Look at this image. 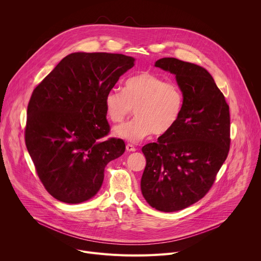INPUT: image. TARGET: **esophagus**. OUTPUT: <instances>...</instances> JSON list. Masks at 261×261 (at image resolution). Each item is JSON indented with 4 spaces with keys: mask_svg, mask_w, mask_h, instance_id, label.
I'll return each mask as SVG.
<instances>
[{
    "mask_svg": "<svg viewBox=\"0 0 261 261\" xmlns=\"http://www.w3.org/2000/svg\"><path fill=\"white\" fill-rule=\"evenodd\" d=\"M126 150H127V152H135L136 151V147L134 145H132V144H127L126 145Z\"/></svg>",
    "mask_w": 261,
    "mask_h": 261,
    "instance_id": "34e87169",
    "label": "esophagus"
}]
</instances>
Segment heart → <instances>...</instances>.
<instances>
[{"label": "heart", "instance_id": "obj_1", "mask_svg": "<svg viewBox=\"0 0 261 261\" xmlns=\"http://www.w3.org/2000/svg\"><path fill=\"white\" fill-rule=\"evenodd\" d=\"M105 110L113 123H121L134 108L135 118L115 128V135L137 142L151 135L168 133L180 118L184 95L173 83L152 73L142 72L129 77L124 89H111L104 98Z\"/></svg>", "mask_w": 261, "mask_h": 261}]
</instances>
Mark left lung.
<instances>
[{"mask_svg":"<svg viewBox=\"0 0 261 261\" xmlns=\"http://www.w3.org/2000/svg\"><path fill=\"white\" fill-rule=\"evenodd\" d=\"M155 67L175 75L184 107L168 133L141 148L146 165L140 189L152 207L170 213L197 202L211 189L229 152L230 116L203 67L174 58L160 59Z\"/></svg>","mask_w":261,"mask_h":261,"instance_id":"obj_1","label":"left lung"}]
</instances>
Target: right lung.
I'll list each match as a JSON object with an SVG mask.
<instances>
[{
    "instance_id": "right-lung-1",
    "label": "right lung",
    "mask_w": 261,
    "mask_h": 261,
    "mask_svg": "<svg viewBox=\"0 0 261 261\" xmlns=\"http://www.w3.org/2000/svg\"><path fill=\"white\" fill-rule=\"evenodd\" d=\"M135 59L121 54L73 53L31 96L24 139L37 174L56 199L76 204L100 190L104 168L126 150L109 132L104 98Z\"/></svg>"
}]
</instances>
